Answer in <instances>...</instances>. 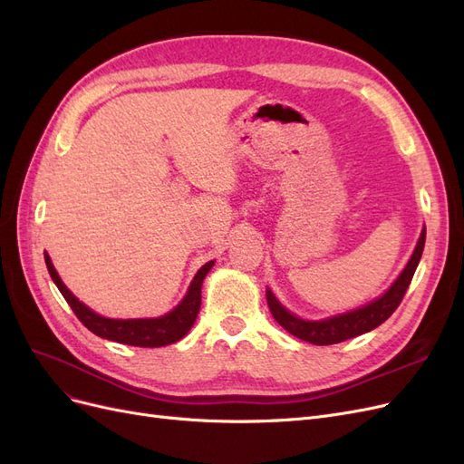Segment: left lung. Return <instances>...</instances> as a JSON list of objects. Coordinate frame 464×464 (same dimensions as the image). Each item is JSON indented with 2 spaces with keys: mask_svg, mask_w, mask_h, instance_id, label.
<instances>
[{
  "mask_svg": "<svg viewBox=\"0 0 464 464\" xmlns=\"http://www.w3.org/2000/svg\"><path fill=\"white\" fill-rule=\"evenodd\" d=\"M424 244H426V230H422V234H420L418 246L414 249L409 265L404 266V271L401 273V276L395 280V283H392V286L383 294L382 298H377L375 302L363 307H358L354 312L334 315L323 321H304L296 315H292L288 310H285V307L280 305L278 300L273 296L271 290H266V304H269V310L273 317L278 321V325H283L290 334L298 336V339L305 343L325 346V344H336L348 339H354V336L382 325V323L387 321L392 315V312L397 310L399 304L404 298L406 290L411 286V280L414 276L420 257H422Z\"/></svg>",
  "mask_w": 464,
  "mask_h": 464,
  "instance_id": "1",
  "label": "left lung"
}]
</instances>
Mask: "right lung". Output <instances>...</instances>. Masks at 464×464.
<instances>
[{"label":"right lung","instance_id":"right-lung-1","mask_svg":"<svg viewBox=\"0 0 464 464\" xmlns=\"http://www.w3.org/2000/svg\"><path fill=\"white\" fill-rule=\"evenodd\" d=\"M44 259L55 286L60 288L62 296L69 305H72L73 314L77 315V319L82 323V325H85L91 333L102 336V339L116 341L121 344H131V346H143V348L166 346L184 339L195 323V317L199 314L203 278L210 271V266L215 265V261H208L201 266L193 278L186 298L181 300V304L176 305L170 314H166L162 317H154V319H108L89 310L85 304H81L62 283V278L58 276V273H55L48 254H44Z\"/></svg>","mask_w":464,"mask_h":464}]
</instances>
